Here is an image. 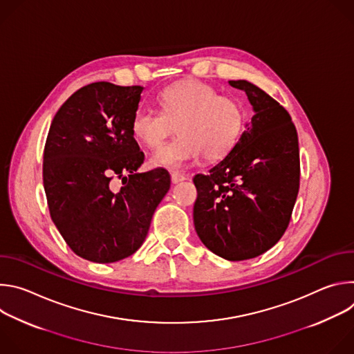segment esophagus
Instances as JSON below:
<instances>
[{
    "instance_id": "esophagus-1",
    "label": "esophagus",
    "mask_w": 354,
    "mask_h": 354,
    "mask_svg": "<svg viewBox=\"0 0 354 354\" xmlns=\"http://www.w3.org/2000/svg\"><path fill=\"white\" fill-rule=\"evenodd\" d=\"M185 179H186V176H185V175H180V174H178V172H172V174H171V180H172L174 185H176V183H179V182H183Z\"/></svg>"
}]
</instances>
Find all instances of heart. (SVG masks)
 Masks as SVG:
<instances>
[{
  "label": "heart",
  "mask_w": 354,
  "mask_h": 354,
  "mask_svg": "<svg viewBox=\"0 0 354 354\" xmlns=\"http://www.w3.org/2000/svg\"><path fill=\"white\" fill-rule=\"evenodd\" d=\"M158 105L161 113L138 109L130 122L133 137L149 149L160 148L174 130L179 134L151 160L158 168L183 169L201 157L223 160L243 130L241 105L205 81L182 80L167 86Z\"/></svg>",
  "instance_id": "b5f03b06"
}]
</instances>
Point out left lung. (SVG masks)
Listing matches in <instances>:
<instances>
[{
	"mask_svg": "<svg viewBox=\"0 0 354 354\" xmlns=\"http://www.w3.org/2000/svg\"><path fill=\"white\" fill-rule=\"evenodd\" d=\"M246 93L255 115L224 160L193 178L196 232L227 261L257 258L286 232L299 189L298 137L288 112L249 81H228Z\"/></svg>",
	"mask_w": 354,
	"mask_h": 354,
	"instance_id": "1",
	"label": "left lung"
}]
</instances>
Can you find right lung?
Returning a JSON list of instances; mask_svg holds the SVG:
<instances>
[{
	"instance_id": "right-lung-1",
	"label": "right lung",
	"mask_w": 354,
	"mask_h": 354,
	"mask_svg": "<svg viewBox=\"0 0 354 354\" xmlns=\"http://www.w3.org/2000/svg\"><path fill=\"white\" fill-rule=\"evenodd\" d=\"M142 89L85 85L62 105L47 134L43 185L50 216L74 254L91 262L133 255L171 186L164 168L137 174L144 153L130 122ZM115 178L122 179L120 189Z\"/></svg>"
}]
</instances>
